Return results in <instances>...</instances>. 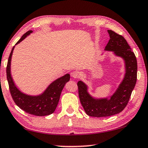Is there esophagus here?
Segmentation results:
<instances>
[{"label": "esophagus", "mask_w": 148, "mask_h": 148, "mask_svg": "<svg viewBox=\"0 0 148 148\" xmlns=\"http://www.w3.org/2000/svg\"><path fill=\"white\" fill-rule=\"evenodd\" d=\"M71 76L74 78H79V77L81 76V74L79 71H77V70H75V71L72 72L71 73Z\"/></svg>", "instance_id": "obj_1"}]
</instances>
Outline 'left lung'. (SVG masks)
I'll return each mask as SVG.
<instances>
[{
  "label": "left lung",
  "instance_id": "8db88e82",
  "mask_svg": "<svg viewBox=\"0 0 148 148\" xmlns=\"http://www.w3.org/2000/svg\"><path fill=\"white\" fill-rule=\"evenodd\" d=\"M110 39L105 50L112 51L115 55L124 58L126 74L123 82L111 99H95L87 92V86L79 81L78 95L81 104L88 115L93 117H106L118 114L127 105L137 79L136 57L123 36L112 30H108Z\"/></svg>",
  "mask_w": 148,
  "mask_h": 148
}]
</instances>
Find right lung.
<instances>
[{
    "instance_id": "right-lung-1",
    "label": "right lung",
    "mask_w": 148,
    "mask_h": 148,
    "mask_svg": "<svg viewBox=\"0 0 148 148\" xmlns=\"http://www.w3.org/2000/svg\"><path fill=\"white\" fill-rule=\"evenodd\" d=\"M31 33L32 31H28L23 34L16 45L19 43ZM14 48V47L12 49L6 66L7 80L14 101L21 109L33 115L46 116L52 114L57 107L60 93L65 84L69 81L70 75L66 74L53 82L41 95L29 96L23 94L16 88L10 74V61Z\"/></svg>"
}]
</instances>
